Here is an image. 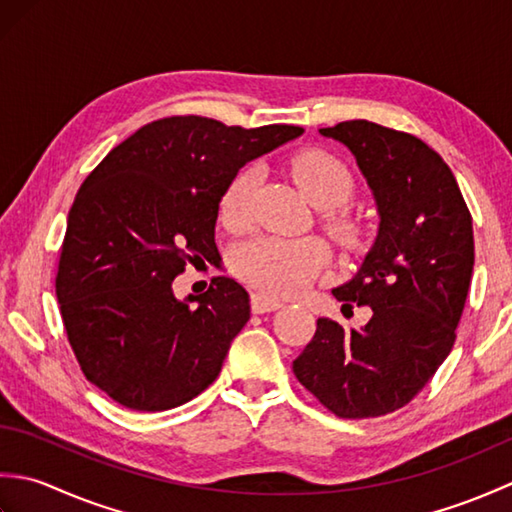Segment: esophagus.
<instances>
[{"label":"esophagus","mask_w":512,"mask_h":512,"mask_svg":"<svg viewBox=\"0 0 512 512\" xmlns=\"http://www.w3.org/2000/svg\"><path fill=\"white\" fill-rule=\"evenodd\" d=\"M250 303H253V312L264 314V312L279 310L281 306H284V299L275 297V295H268V292L259 290V292H255L253 299H250Z\"/></svg>","instance_id":"esophagus-1"}]
</instances>
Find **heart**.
<instances>
[{"label":"heart","mask_w":512,"mask_h":512,"mask_svg":"<svg viewBox=\"0 0 512 512\" xmlns=\"http://www.w3.org/2000/svg\"><path fill=\"white\" fill-rule=\"evenodd\" d=\"M301 189L310 200L323 206L321 220L341 244L352 246L358 239V224L341 209L356 193V176L347 162L330 149H303L292 158ZM255 169H239L226 184L220 200V217L226 226L242 228L250 220V202L255 191ZM330 262V248L321 237H277L257 235L235 246L231 266L239 279L277 295H290L303 288Z\"/></svg>","instance_id":"b5f03b06"}]
</instances>
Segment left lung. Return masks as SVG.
I'll use <instances>...</instances> for the list:
<instances>
[{
  "label": "left lung",
  "instance_id": "1",
  "mask_svg": "<svg viewBox=\"0 0 512 512\" xmlns=\"http://www.w3.org/2000/svg\"><path fill=\"white\" fill-rule=\"evenodd\" d=\"M321 134L350 147L378 204L374 248L332 290L372 319L361 330L319 319L292 372L334 416L378 418L418 396L451 352L473 275V220L453 171L420 138L363 118Z\"/></svg>",
  "mask_w": 512,
  "mask_h": 512
}]
</instances>
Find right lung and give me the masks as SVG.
Returning <instances> with one entry per match:
<instances>
[{"label": "right lung", "mask_w": 512, "mask_h": 512, "mask_svg": "<svg viewBox=\"0 0 512 512\" xmlns=\"http://www.w3.org/2000/svg\"><path fill=\"white\" fill-rule=\"evenodd\" d=\"M303 134L167 116L114 147L68 213L57 299L81 372L118 405L167 411L209 387L250 319L248 292L213 277L176 299L187 264L217 257L220 200L248 160Z\"/></svg>", "instance_id": "right-lung-1"}]
</instances>
